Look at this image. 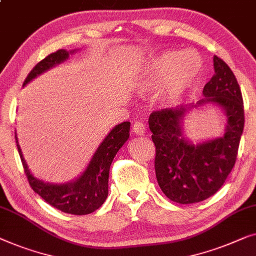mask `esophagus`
I'll return each mask as SVG.
<instances>
[{"mask_svg": "<svg viewBox=\"0 0 256 256\" xmlns=\"http://www.w3.org/2000/svg\"><path fill=\"white\" fill-rule=\"evenodd\" d=\"M145 130H146L145 125L140 123V122H136L132 126V133H134L136 136H142L144 133H145Z\"/></svg>", "mask_w": 256, "mask_h": 256, "instance_id": "esophagus-1", "label": "esophagus"}]
</instances>
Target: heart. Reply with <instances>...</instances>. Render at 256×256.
<instances>
[{
	"mask_svg": "<svg viewBox=\"0 0 256 256\" xmlns=\"http://www.w3.org/2000/svg\"><path fill=\"white\" fill-rule=\"evenodd\" d=\"M194 55L199 60L198 65ZM200 72L202 59L195 51H166L147 61L136 78V88L139 92L164 89L161 103L164 106H174L195 87Z\"/></svg>",
	"mask_w": 256,
	"mask_h": 256,
	"instance_id": "1",
	"label": "heart"
}]
</instances>
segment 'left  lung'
Returning <instances> with one entry per match:
<instances>
[{"instance_id": "left-lung-1", "label": "left lung", "mask_w": 256, "mask_h": 256, "mask_svg": "<svg viewBox=\"0 0 256 256\" xmlns=\"http://www.w3.org/2000/svg\"><path fill=\"white\" fill-rule=\"evenodd\" d=\"M214 75L205 84V98L195 106L161 109L150 114L148 124L156 145V175L161 190L180 204L198 203L214 195L234 167L244 131V111L238 81L226 62L214 56ZM220 106L228 117L219 138L194 146L182 136V117L192 107Z\"/></svg>"}]
</instances>
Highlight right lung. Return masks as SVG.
Instances as JSON below:
<instances>
[{"label": "right lung", "mask_w": 256, "mask_h": 256, "mask_svg": "<svg viewBox=\"0 0 256 256\" xmlns=\"http://www.w3.org/2000/svg\"><path fill=\"white\" fill-rule=\"evenodd\" d=\"M74 52L75 51L68 52L66 50H58L56 52L51 53L45 59L39 61L25 78L23 87L50 68L64 62L68 59L70 53ZM130 125H131L130 122H124L111 130L109 134L104 138L98 148L96 150L86 170L76 180L64 183V184L44 182L36 178L31 174L22 154L17 136H15L25 175L31 188L50 205L64 214L82 216L96 211L108 197L110 166L114 156L128 139Z\"/></svg>", "instance_id": "add662e5"}]
</instances>
